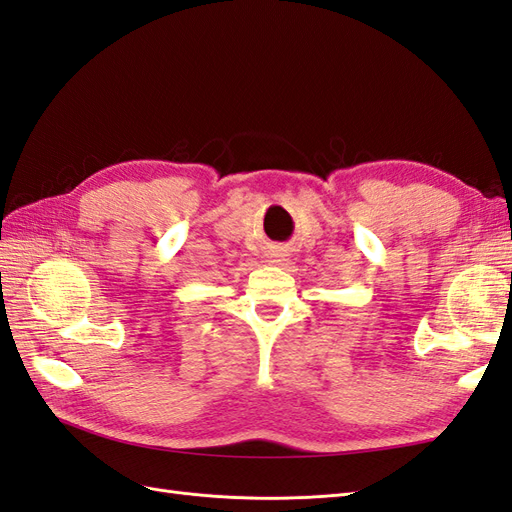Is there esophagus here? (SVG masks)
Wrapping results in <instances>:
<instances>
[{"instance_id":"1","label":"esophagus","mask_w":512,"mask_h":512,"mask_svg":"<svg viewBox=\"0 0 512 512\" xmlns=\"http://www.w3.org/2000/svg\"><path fill=\"white\" fill-rule=\"evenodd\" d=\"M287 253L283 251V248H272V251L266 253V259L270 261V264H281V261H285Z\"/></svg>"}]
</instances>
